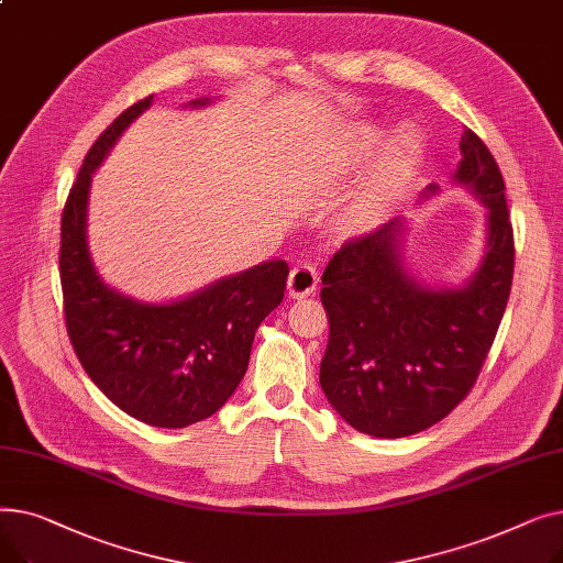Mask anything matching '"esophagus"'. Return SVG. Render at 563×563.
Returning a JSON list of instances; mask_svg holds the SVG:
<instances>
[{
  "label": "esophagus",
  "instance_id": "34e87169",
  "mask_svg": "<svg viewBox=\"0 0 563 563\" xmlns=\"http://www.w3.org/2000/svg\"><path fill=\"white\" fill-rule=\"evenodd\" d=\"M317 285H319V276L310 264H297L289 272L287 289H289V297H294V299L308 297V294H312L317 289Z\"/></svg>",
  "mask_w": 563,
  "mask_h": 563
}]
</instances>
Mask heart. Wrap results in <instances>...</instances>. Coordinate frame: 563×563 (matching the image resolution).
Listing matches in <instances>:
<instances>
[{
  "label": "heart",
  "mask_w": 563,
  "mask_h": 563,
  "mask_svg": "<svg viewBox=\"0 0 563 563\" xmlns=\"http://www.w3.org/2000/svg\"><path fill=\"white\" fill-rule=\"evenodd\" d=\"M378 134H380L378 128L361 125L356 130V153L367 155L372 151V145L378 141ZM418 151H420L418 139L410 132H401L388 143L386 153H383V157H380V170L376 175V180L372 183V187L367 189V194L358 207V214L363 219H367L369 214H374L378 210L380 202L386 200L390 185L412 166V162H416Z\"/></svg>",
  "instance_id": "heart-1"
}]
</instances>
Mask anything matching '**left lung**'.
I'll list each match as a JSON object with an SVG mask.
<instances>
[{
	"mask_svg": "<svg viewBox=\"0 0 563 563\" xmlns=\"http://www.w3.org/2000/svg\"><path fill=\"white\" fill-rule=\"evenodd\" d=\"M459 147L452 180L488 210L475 276L448 289L412 278L401 257V217L349 240L321 276L331 323L321 390L367 435L404 438L448 418L477 383L509 301L516 249L505 180L475 132L465 130Z\"/></svg>",
	"mask_w": 563,
	"mask_h": 563,
	"instance_id": "left-lung-1",
	"label": "left lung"
}]
</instances>
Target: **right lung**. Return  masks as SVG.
I'll return each mask as SVG.
<instances>
[{
  "label": "right lung",
  "mask_w": 563,
  "mask_h": 563,
  "mask_svg": "<svg viewBox=\"0 0 563 563\" xmlns=\"http://www.w3.org/2000/svg\"><path fill=\"white\" fill-rule=\"evenodd\" d=\"M151 104L147 96L128 107L86 153L64 205L58 274L68 338L86 374L139 422L183 429L214 416L240 386L257 327L283 301L289 266L264 262L170 303L136 301L100 278L86 244L91 175Z\"/></svg>",
  "instance_id": "right-lung-1"
}]
</instances>
